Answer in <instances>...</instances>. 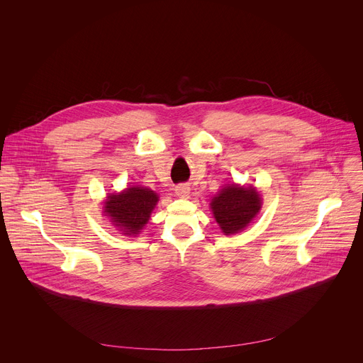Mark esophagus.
Returning <instances> with one entry per match:
<instances>
[{"label":"esophagus","mask_w":363,"mask_h":363,"mask_svg":"<svg viewBox=\"0 0 363 363\" xmlns=\"http://www.w3.org/2000/svg\"><path fill=\"white\" fill-rule=\"evenodd\" d=\"M189 185L186 184H181V185H177L175 186V194L179 196V198H188L189 196Z\"/></svg>","instance_id":"obj_1"}]
</instances>
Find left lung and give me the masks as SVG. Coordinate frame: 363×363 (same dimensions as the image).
Returning <instances> with one entry per match:
<instances>
[{
	"instance_id": "8db88e82",
	"label": "left lung",
	"mask_w": 363,
	"mask_h": 363,
	"mask_svg": "<svg viewBox=\"0 0 363 363\" xmlns=\"http://www.w3.org/2000/svg\"><path fill=\"white\" fill-rule=\"evenodd\" d=\"M216 221L225 235L242 231L262 208V198L252 186L230 184L211 201Z\"/></svg>"
}]
</instances>
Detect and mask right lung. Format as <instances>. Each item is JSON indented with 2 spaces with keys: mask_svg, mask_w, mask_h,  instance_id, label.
Listing matches in <instances>:
<instances>
[{
  "mask_svg": "<svg viewBox=\"0 0 363 363\" xmlns=\"http://www.w3.org/2000/svg\"><path fill=\"white\" fill-rule=\"evenodd\" d=\"M158 201L157 192L149 188L129 186L119 194H109L103 208L125 235H136L147 224Z\"/></svg>",
  "mask_w": 363,
  "mask_h": 363,
  "instance_id": "add662e5",
  "label": "right lung"
}]
</instances>
